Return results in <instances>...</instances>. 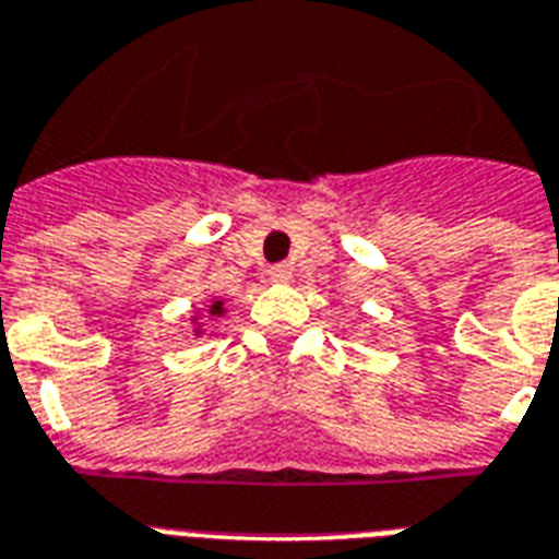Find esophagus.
I'll use <instances>...</instances> for the list:
<instances>
[{
	"label": "esophagus",
	"mask_w": 559,
	"mask_h": 559,
	"mask_svg": "<svg viewBox=\"0 0 559 559\" xmlns=\"http://www.w3.org/2000/svg\"><path fill=\"white\" fill-rule=\"evenodd\" d=\"M290 275H293V269L287 266V263H275V266L269 269V278L278 281V284H284V281H290Z\"/></svg>",
	"instance_id": "1"
}]
</instances>
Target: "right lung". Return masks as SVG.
I'll return each mask as SVG.
<instances>
[{
    "label": "right lung",
    "instance_id": "1",
    "mask_svg": "<svg viewBox=\"0 0 559 559\" xmlns=\"http://www.w3.org/2000/svg\"><path fill=\"white\" fill-rule=\"evenodd\" d=\"M218 313H222V301H213L210 305V317H218Z\"/></svg>",
    "mask_w": 559,
    "mask_h": 559
}]
</instances>
